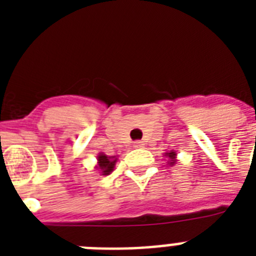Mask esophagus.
<instances>
[{
  "label": "esophagus",
  "mask_w": 256,
  "mask_h": 256,
  "mask_svg": "<svg viewBox=\"0 0 256 256\" xmlns=\"http://www.w3.org/2000/svg\"><path fill=\"white\" fill-rule=\"evenodd\" d=\"M133 148H144V142H142V141H136L134 144H133Z\"/></svg>",
  "instance_id": "34e87169"
}]
</instances>
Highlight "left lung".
<instances>
[{"instance_id": "1", "label": "left lung", "mask_w": 256, "mask_h": 256, "mask_svg": "<svg viewBox=\"0 0 256 256\" xmlns=\"http://www.w3.org/2000/svg\"><path fill=\"white\" fill-rule=\"evenodd\" d=\"M165 156H168V158H169V160H168L169 164H170V165L176 164V162H177V159H176L177 152H176V151L172 150V151H169V152H165Z\"/></svg>"}]
</instances>
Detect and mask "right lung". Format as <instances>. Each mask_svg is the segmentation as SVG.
Returning <instances> with one entry per match:
<instances>
[{
    "mask_svg": "<svg viewBox=\"0 0 256 256\" xmlns=\"http://www.w3.org/2000/svg\"><path fill=\"white\" fill-rule=\"evenodd\" d=\"M116 158L115 156H108L105 154L100 152L97 156V169H100L101 176H108L114 170L115 162H116Z\"/></svg>",
    "mask_w": 256,
    "mask_h": 256,
    "instance_id": "obj_1",
    "label": "right lung"
}]
</instances>
